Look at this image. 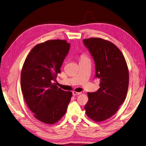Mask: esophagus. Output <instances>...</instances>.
<instances>
[{
  "instance_id": "esophagus-1",
  "label": "esophagus",
  "mask_w": 146,
  "mask_h": 146,
  "mask_svg": "<svg viewBox=\"0 0 146 146\" xmlns=\"http://www.w3.org/2000/svg\"><path fill=\"white\" fill-rule=\"evenodd\" d=\"M72 93H73V95L74 96H78V95L81 94V93H80V92H76V91H73Z\"/></svg>"
}]
</instances>
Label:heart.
Instances as JSON below:
<instances>
[{
  "label": "heart",
  "mask_w": 146,
  "mask_h": 146,
  "mask_svg": "<svg viewBox=\"0 0 146 146\" xmlns=\"http://www.w3.org/2000/svg\"><path fill=\"white\" fill-rule=\"evenodd\" d=\"M84 58H85L84 56H82V59H84Z\"/></svg>",
  "instance_id": "1"
}]
</instances>
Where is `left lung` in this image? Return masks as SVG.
Listing matches in <instances>:
<instances>
[{"mask_svg":"<svg viewBox=\"0 0 146 146\" xmlns=\"http://www.w3.org/2000/svg\"><path fill=\"white\" fill-rule=\"evenodd\" d=\"M83 42L94 61L95 77L100 81L98 91L88 93L86 114L95 121H102L114 115L126 99L128 68L119 48L110 41L91 38Z\"/></svg>","mask_w":146,"mask_h":146,"instance_id":"8db88e82","label":"left lung"}]
</instances>
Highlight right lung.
I'll return each instance as SVG.
<instances>
[{
	"instance_id": "add662e5",
	"label": "right lung",
	"mask_w": 146,
	"mask_h": 146,
	"mask_svg": "<svg viewBox=\"0 0 146 146\" xmlns=\"http://www.w3.org/2000/svg\"><path fill=\"white\" fill-rule=\"evenodd\" d=\"M65 40L37 44L26 58L21 72V88L26 103L34 117L43 123H56L66 114L72 93L56 85L57 74L68 53Z\"/></svg>"
}]
</instances>
